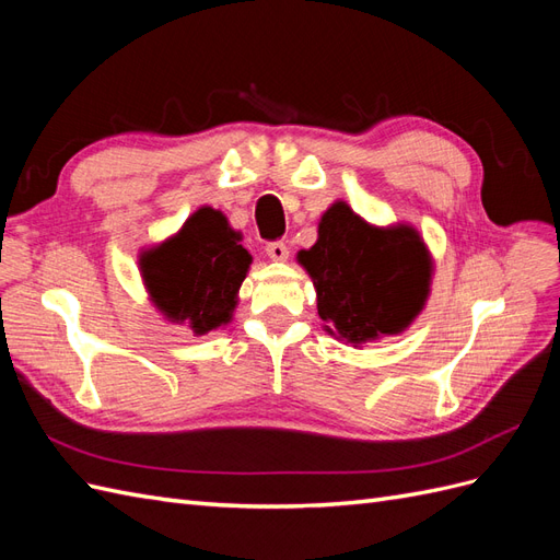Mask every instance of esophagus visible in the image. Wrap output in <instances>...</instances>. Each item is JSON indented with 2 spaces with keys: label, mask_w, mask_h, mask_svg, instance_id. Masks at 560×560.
I'll return each instance as SVG.
<instances>
[{
  "label": "esophagus",
  "mask_w": 560,
  "mask_h": 560,
  "mask_svg": "<svg viewBox=\"0 0 560 560\" xmlns=\"http://www.w3.org/2000/svg\"><path fill=\"white\" fill-rule=\"evenodd\" d=\"M266 254L273 261H287V257H290V247H287L282 241H273L266 245Z\"/></svg>",
  "instance_id": "34e87169"
}]
</instances>
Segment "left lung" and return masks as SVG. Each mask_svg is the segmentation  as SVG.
I'll return each instance as SVG.
<instances>
[{"mask_svg": "<svg viewBox=\"0 0 560 560\" xmlns=\"http://www.w3.org/2000/svg\"><path fill=\"white\" fill-rule=\"evenodd\" d=\"M299 261L313 278L327 331L348 343L404 331L430 292L432 261L418 231L369 226L346 202L325 212L317 243Z\"/></svg>", "mask_w": 560, "mask_h": 560, "instance_id": "obj_1", "label": "left lung"}]
</instances>
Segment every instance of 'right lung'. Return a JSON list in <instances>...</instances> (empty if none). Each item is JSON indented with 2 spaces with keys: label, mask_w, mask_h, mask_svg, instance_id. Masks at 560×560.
Masks as SVG:
<instances>
[{
  "label": "right lung",
  "mask_w": 560,
  "mask_h": 560,
  "mask_svg": "<svg viewBox=\"0 0 560 560\" xmlns=\"http://www.w3.org/2000/svg\"><path fill=\"white\" fill-rule=\"evenodd\" d=\"M226 217L200 208L175 238L142 254V278L156 306L196 334L226 325L252 264Z\"/></svg>",
  "instance_id": "right-lung-1"
}]
</instances>
